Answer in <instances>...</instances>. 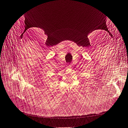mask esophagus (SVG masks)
<instances>
[{"label": "esophagus", "instance_id": "1", "mask_svg": "<svg viewBox=\"0 0 128 128\" xmlns=\"http://www.w3.org/2000/svg\"><path fill=\"white\" fill-rule=\"evenodd\" d=\"M67 67H69V68H71V67H72V64H68V65L67 66Z\"/></svg>", "mask_w": 128, "mask_h": 128}]
</instances>
